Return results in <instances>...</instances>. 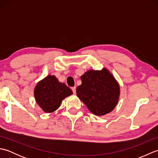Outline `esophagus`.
<instances>
[{
  "instance_id": "esophagus-1",
  "label": "esophagus",
  "mask_w": 158,
  "mask_h": 158,
  "mask_svg": "<svg viewBox=\"0 0 158 158\" xmlns=\"http://www.w3.org/2000/svg\"><path fill=\"white\" fill-rule=\"evenodd\" d=\"M71 89H72L73 94H75L76 93V87H73V88H71Z\"/></svg>"
}]
</instances>
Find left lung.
Segmentation results:
<instances>
[{
  "label": "left lung",
  "mask_w": 158,
  "mask_h": 158,
  "mask_svg": "<svg viewBox=\"0 0 158 158\" xmlns=\"http://www.w3.org/2000/svg\"><path fill=\"white\" fill-rule=\"evenodd\" d=\"M81 85L77 88V96L96 115L110 113L118 102L119 85L106 69L90 70L81 76Z\"/></svg>",
  "instance_id": "8db88e82"
}]
</instances>
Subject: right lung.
<instances>
[{
    "label": "right lung",
    "instance_id": "1",
    "mask_svg": "<svg viewBox=\"0 0 158 158\" xmlns=\"http://www.w3.org/2000/svg\"><path fill=\"white\" fill-rule=\"evenodd\" d=\"M72 94V90L64 83L59 82L54 75L46 77L37 83L35 89L36 101L46 113L55 111L62 100Z\"/></svg>",
    "mask_w": 158,
    "mask_h": 158
}]
</instances>
